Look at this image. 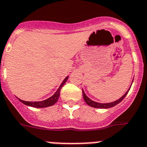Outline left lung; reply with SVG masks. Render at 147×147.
<instances>
[{
	"label": "left lung",
	"instance_id": "8db88e82",
	"mask_svg": "<svg viewBox=\"0 0 147 147\" xmlns=\"http://www.w3.org/2000/svg\"><path fill=\"white\" fill-rule=\"evenodd\" d=\"M129 89H130V88L128 89V91L125 93L124 95L121 97V98H119L118 100H115V101H114V102H112V103H108V104H100V103H97V102L93 101V100H92L91 99H89V98H88L86 95H85V93H84V90H82V92H83V97H84V100H85V102H86L88 105L90 106V107H94V108H99V109H107V108H111V107H115V105H117V104H119L120 102H121V100H123V98L126 97V95H127V94L128 93V92L129 91Z\"/></svg>",
	"mask_w": 147,
	"mask_h": 147
}]
</instances>
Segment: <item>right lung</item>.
Returning a JSON list of instances; mask_svg holds the SVG:
<instances>
[{"label": "right lung", "instance_id": "obj_1", "mask_svg": "<svg viewBox=\"0 0 147 147\" xmlns=\"http://www.w3.org/2000/svg\"><path fill=\"white\" fill-rule=\"evenodd\" d=\"M68 79V77H66V78L63 80V81L62 82V84H61V86H59V88L58 89V90L56 91V92L55 93L54 95H52V97H50L49 98L47 99V100H42V101H25V100H20V102H22L23 104H25V105L29 106V107H35V108H44V107H50V106L54 105L56 102L58 101V98L60 96V91H61V89L62 88V86L65 84V83L66 82Z\"/></svg>", "mask_w": 147, "mask_h": 147}]
</instances>
